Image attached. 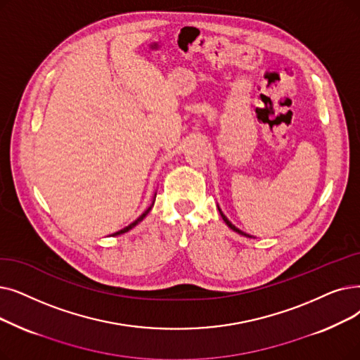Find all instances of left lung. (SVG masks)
I'll list each match as a JSON object with an SVG mask.
<instances>
[{
    "mask_svg": "<svg viewBox=\"0 0 360 360\" xmlns=\"http://www.w3.org/2000/svg\"><path fill=\"white\" fill-rule=\"evenodd\" d=\"M217 209H219V206H217ZM219 213H221V216H222V219H224V221H225V224L232 229V231H236V232H238L240 233V236H244V237H248V238H252V236H248V233H245V232H243L241 229H238L236 225H232L229 221H228V217L222 213V210L221 209H219Z\"/></svg>",
    "mask_w": 360,
    "mask_h": 360,
    "instance_id": "8db88e82",
    "label": "left lung"
}]
</instances>
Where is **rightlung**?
I'll list each match as a JSON object with an SVG mask.
<instances>
[{"label":"right lung","mask_w":360,"mask_h":360,"mask_svg":"<svg viewBox=\"0 0 360 360\" xmlns=\"http://www.w3.org/2000/svg\"><path fill=\"white\" fill-rule=\"evenodd\" d=\"M153 205H154V201H153ZM153 205H151V206H150V207H148V209H147V210H146V212H144V213H143V214H141V216H139V217H138V219H136V221H134V222H132V224H131V225H128V226H124V228H123V229H120V231H117V232H115V233H113V237H115V236H120V233H124V232H128V231H129V229H132V228H134V226H136V225H138V224H139V222H141V221H143V219H144V217H146V216H147V214H148V212H150V210H151V207H153Z\"/></svg>","instance_id":"1"}]
</instances>
